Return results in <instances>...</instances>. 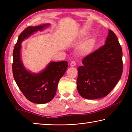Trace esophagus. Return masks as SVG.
<instances>
[{
  "instance_id": "obj_1",
  "label": "esophagus",
  "mask_w": 132,
  "mask_h": 132,
  "mask_svg": "<svg viewBox=\"0 0 132 132\" xmlns=\"http://www.w3.org/2000/svg\"><path fill=\"white\" fill-rule=\"evenodd\" d=\"M76 64H77V62H76V61H72L71 62V63H70V66H72V67H74V66H75V65H76Z\"/></svg>"
}]
</instances>
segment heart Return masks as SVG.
Returning a JSON list of instances; mask_svg holds the SVG:
<instances>
[{
  "mask_svg": "<svg viewBox=\"0 0 132 132\" xmlns=\"http://www.w3.org/2000/svg\"><path fill=\"white\" fill-rule=\"evenodd\" d=\"M95 39L92 37L88 38L80 44L79 50L82 54H87L92 51L95 46Z\"/></svg>",
  "mask_w": 132,
  "mask_h": 132,
  "instance_id": "b5f03b06",
  "label": "heart"
}]
</instances>
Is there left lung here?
<instances>
[{
  "label": "left lung",
  "instance_id": "left-lung-1",
  "mask_svg": "<svg viewBox=\"0 0 132 132\" xmlns=\"http://www.w3.org/2000/svg\"><path fill=\"white\" fill-rule=\"evenodd\" d=\"M122 52L116 35L109 30L105 44L86 56L78 68V93L87 99L106 96L122 73Z\"/></svg>",
  "mask_w": 132,
  "mask_h": 132
}]
</instances>
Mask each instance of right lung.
I'll list each match as a JSON object with an SVG mask.
<instances>
[{"label": "right lung", "instance_id": "1", "mask_svg": "<svg viewBox=\"0 0 132 132\" xmlns=\"http://www.w3.org/2000/svg\"><path fill=\"white\" fill-rule=\"evenodd\" d=\"M50 24L27 27L19 35L13 52L12 72L15 82L27 99L36 104H45L54 97L58 84L68 69L67 61L50 62L43 71L33 73L25 68L21 58V43L25 39L46 28Z\"/></svg>", "mask_w": 132, "mask_h": 132}]
</instances>
